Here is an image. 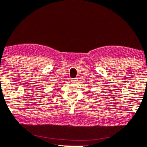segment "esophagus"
Wrapping results in <instances>:
<instances>
[{
  "label": "esophagus",
  "mask_w": 147,
  "mask_h": 147,
  "mask_svg": "<svg viewBox=\"0 0 147 147\" xmlns=\"http://www.w3.org/2000/svg\"><path fill=\"white\" fill-rule=\"evenodd\" d=\"M78 81V79L77 78H74V79H72V82H76Z\"/></svg>",
  "instance_id": "34e87169"
}]
</instances>
